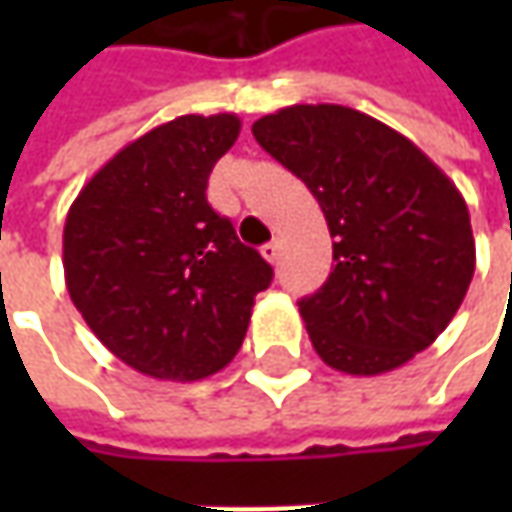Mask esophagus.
<instances>
[{"label": "esophagus", "instance_id": "obj_1", "mask_svg": "<svg viewBox=\"0 0 512 512\" xmlns=\"http://www.w3.org/2000/svg\"><path fill=\"white\" fill-rule=\"evenodd\" d=\"M279 250H282V247H279V242L273 239V242H267V245L262 247V256H265L270 265H276V262H279Z\"/></svg>", "mask_w": 512, "mask_h": 512}]
</instances>
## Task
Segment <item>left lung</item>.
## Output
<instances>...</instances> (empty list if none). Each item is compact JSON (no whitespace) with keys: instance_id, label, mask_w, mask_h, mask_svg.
Instances as JSON below:
<instances>
[{"instance_id":"obj_1","label":"left lung","mask_w":512,"mask_h":512,"mask_svg":"<svg viewBox=\"0 0 512 512\" xmlns=\"http://www.w3.org/2000/svg\"><path fill=\"white\" fill-rule=\"evenodd\" d=\"M327 219V282L299 302L333 370L379 376L439 339L464 302L476 242L464 196L399 130L344 105H290L253 122Z\"/></svg>"}]
</instances>
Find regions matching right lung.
<instances>
[{
  "mask_svg": "<svg viewBox=\"0 0 512 512\" xmlns=\"http://www.w3.org/2000/svg\"><path fill=\"white\" fill-rule=\"evenodd\" d=\"M239 130L236 113L165 122L96 170L68 210L70 299L96 339L150 379L219 373L273 279V267L207 205V176Z\"/></svg>",
  "mask_w": 512,
  "mask_h": 512,
  "instance_id": "obj_1",
  "label": "right lung"
}]
</instances>
